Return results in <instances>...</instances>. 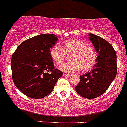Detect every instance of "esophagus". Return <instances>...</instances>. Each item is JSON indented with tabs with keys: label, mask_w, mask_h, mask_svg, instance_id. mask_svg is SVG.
<instances>
[{
	"label": "esophagus",
	"mask_w": 127,
	"mask_h": 127,
	"mask_svg": "<svg viewBox=\"0 0 127 127\" xmlns=\"http://www.w3.org/2000/svg\"><path fill=\"white\" fill-rule=\"evenodd\" d=\"M63 75L64 76V77H70L71 75L70 74H68V73H63Z\"/></svg>",
	"instance_id": "esophagus-1"
}]
</instances>
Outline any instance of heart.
I'll use <instances>...</instances> for the list:
<instances>
[{"instance_id":"1","label":"heart","mask_w":127,"mask_h":127,"mask_svg":"<svg viewBox=\"0 0 127 127\" xmlns=\"http://www.w3.org/2000/svg\"><path fill=\"white\" fill-rule=\"evenodd\" d=\"M50 55L57 65H61L65 60L67 55L70 62L65 63L60 67L64 72H73L81 69L88 71L94 67L96 59V53L93 47L79 39H71L63 43V49L56 44L50 49Z\"/></svg>"}]
</instances>
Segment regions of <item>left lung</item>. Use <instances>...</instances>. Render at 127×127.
Listing matches in <instances>:
<instances>
[{"instance_id": "1", "label": "left lung", "mask_w": 127, "mask_h": 127, "mask_svg": "<svg viewBox=\"0 0 127 127\" xmlns=\"http://www.w3.org/2000/svg\"><path fill=\"white\" fill-rule=\"evenodd\" d=\"M89 35L98 52L96 64L90 72L80 75V82L75 89L81 96L93 99L102 95L115 78L117 55L112 45L104 38L92 33Z\"/></svg>"}]
</instances>
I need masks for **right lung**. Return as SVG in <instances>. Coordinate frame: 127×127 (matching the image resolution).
Wrapping results in <instances>:
<instances>
[{
  "label": "right lung",
  "instance_id": "add662e5",
  "mask_svg": "<svg viewBox=\"0 0 127 127\" xmlns=\"http://www.w3.org/2000/svg\"><path fill=\"white\" fill-rule=\"evenodd\" d=\"M57 36L46 33L35 36L19 45L12 57V78L15 86L32 98L46 96L63 73L54 67L50 49Z\"/></svg>",
  "mask_w": 127,
  "mask_h": 127
}]
</instances>
